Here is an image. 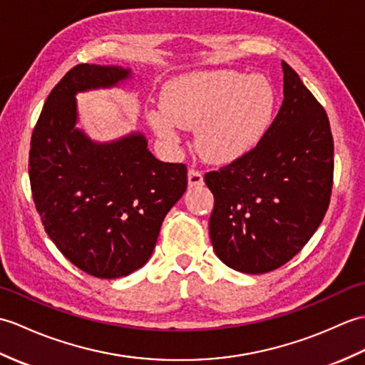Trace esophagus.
<instances>
[{
    "label": "esophagus",
    "mask_w": 365,
    "mask_h": 365,
    "mask_svg": "<svg viewBox=\"0 0 365 365\" xmlns=\"http://www.w3.org/2000/svg\"><path fill=\"white\" fill-rule=\"evenodd\" d=\"M187 181H189V187H198V185H203V173L198 172L195 168H190L187 173Z\"/></svg>",
    "instance_id": "34e87169"
}]
</instances>
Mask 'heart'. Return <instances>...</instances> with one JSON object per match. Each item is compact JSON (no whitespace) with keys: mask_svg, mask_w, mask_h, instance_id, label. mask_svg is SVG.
I'll return each instance as SVG.
<instances>
[{"mask_svg":"<svg viewBox=\"0 0 365 365\" xmlns=\"http://www.w3.org/2000/svg\"><path fill=\"white\" fill-rule=\"evenodd\" d=\"M277 104L272 83L232 70L192 73L162 92V108L148 110L160 139L175 143L180 129H197L195 143L209 162L226 164L253 150L269 129Z\"/></svg>","mask_w":365,"mask_h":365,"instance_id":"obj_1","label":"heart"}]
</instances>
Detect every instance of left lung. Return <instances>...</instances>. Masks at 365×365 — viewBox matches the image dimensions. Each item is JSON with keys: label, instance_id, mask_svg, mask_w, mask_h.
<instances>
[{"label": "left lung", "instance_id": "8db88e82", "mask_svg": "<svg viewBox=\"0 0 365 365\" xmlns=\"http://www.w3.org/2000/svg\"><path fill=\"white\" fill-rule=\"evenodd\" d=\"M284 100L256 147L205 175L214 195L209 234L231 269L261 274L289 262L325 217L334 143L322 104L282 61Z\"/></svg>", "mask_w": 365, "mask_h": 365}]
</instances>
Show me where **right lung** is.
I'll use <instances>...</instances> for the list:
<instances>
[{
	"label": "right lung",
	"instance_id": "1",
	"mask_svg": "<svg viewBox=\"0 0 365 365\" xmlns=\"http://www.w3.org/2000/svg\"><path fill=\"white\" fill-rule=\"evenodd\" d=\"M128 78L131 68L73 67L48 95L31 137L29 181L45 231L71 264L101 279L148 262L187 187L185 165L156 159L142 133L100 143L76 126V93Z\"/></svg>",
	"mask_w": 365,
	"mask_h": 365
}]
</instances>
